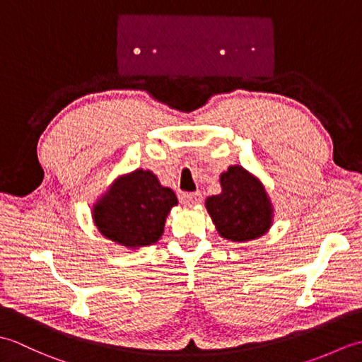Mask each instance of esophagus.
Returning <instances> with one entry per match:
<instances>
[{"mask_svg":"<svg viewBox=\"0 0 362 362\" xmlns=\"http://www.w3.org/2000/svg\"><path fill=\"white\" fill-rule=\"evenodd\" d=\"M180 199H182L183 205L193 206V205H197L199 202H201L202 194H201V193H183Z\"/></svg>","mask_w":362,"mask_h":362,"instance_id":"34e87169","label":"esophagus"}]
</instances>
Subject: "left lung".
<instances>
[{
    "instance_id": "8db88e82",
    "label": "left lung",
    "mask_w": 362,
    "mask_h": 362,
    "mask_svg": "<svg viewBox=\"0 0 362 362\" xmlns=\"http://www.w3.org/2000/svg\"><path fill=\"white\" fill-rule=\"evenodd\" d=\"M221 193L205 199V209L224 240L245 243L266 235L274 224V205L259 177L241 165L219 175Z\"/></svg>"
}]
</instances>
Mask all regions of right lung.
Returning <instances> with one entry per match:
<instances>
[{
    "label": "right lung",
    "mask_w": 362,
    "mask_h": 362,
    "mask_svg": "<svg viewBox=\"0 0 362 362\" xmlns=\"http://www.w3.org/2000/svg\"><path fill=\"white\" fill-rule=\"evenodd\" d=\"M179 204L149 169L118 175L91 205L95 227L105 240L130 250L156 244L165 230L168 213Z\"/></svg>",
    "instance_id": "1"
}]
</instances>
